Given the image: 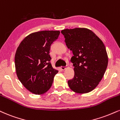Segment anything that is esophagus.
Here are the masks:
<instances>
[{"label":"esophagus","mask_w":120,"mask_h":120,"mask_svg":"<svg viewBox=\"0 0 120 120\" xmlns=\"http://www.w3.org/2000/svg\"><path fill=\"white\" fill-rule=\"evenodd\" d=\"M68 67V66L67 65H66V66H61V67H60V69H61L62 70H65V69L67 68Z\"/></svg>","instance_id":"34e87169"}]
</instances>
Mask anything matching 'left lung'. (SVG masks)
<instances>
[{
  "label": "left lung",
  "instance_id": "1",
  "mask_svg": "<svg viewBox=\"0 0 120 120\" xmlns=\"http://www.w3.org/2000/svg\"><path fill=\"white\" fill-rule=\"evenodd\" d=\"M61 32L74 55L71 61L74 76L68 82L69 88L77 93H89L98 85L107 67L109 59L105 45L88 28L65 29Z\"/></svg>",
  "mask_w": 120,
  "mask_h": 120
}]
</instances>
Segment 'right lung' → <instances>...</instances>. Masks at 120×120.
Here are the masks:
<instances>
[{
  "label": "right lung",
  "mask_w": 120,
  "mask_h": 120,
  "mask_svg": "<svg viewBox=\"0 0 120 120\" xmlns=\"http://www.w3.org/2000/svg\"><path fill=\"white\" fill-rule=\"evenodd\" d=\"M59 34V31L32 33L17 49L14 60L17 77L31 93L40 95L47 92L58 73L52 66L49 54L51 44Z\"/></svg>",
  "instance_id": "add662e5"
}]
</instances>
